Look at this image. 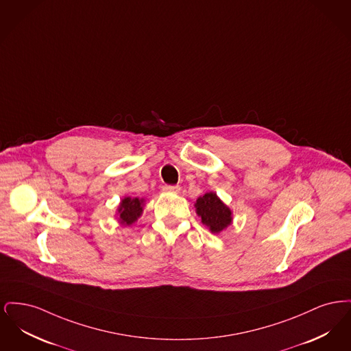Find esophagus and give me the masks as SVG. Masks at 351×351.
Instances as JSON below:
<instances>
[{
  "mask_svg": "<svg viewBox=\"0 0 351 351\" xmlns=\"http://www.w3.org/2000/svg\"><path fill=\"white\" fill-rule=\"evenodd\" d=\"M165 191L166 192H171V193H179L180 192V186L179 185H166Z\"/></svg>",
  "mask_w": 351,
  "mask_h": 351,
  "instance_id": "1",
  "label": "esophagus"
}]
</instances>
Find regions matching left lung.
I'll return each mask as SVG.
<instances>
[{"mask_svg":"<svg viewBox=\"0 0 351 351\" xmlns=\"http://www.w3.org/2000/svg\"><path fill=\"white\" fill-rule=\"evenodd\" d=\"M195 208L202 225L213 234L221 233L233 223L232 209L212 191L200 196L195 202Z\"/></svg>","mask_w":351,"mask_h":351,"instance_id":"1","label":"left lung"}]
</instances>
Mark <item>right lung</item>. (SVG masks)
Listing matches in <instances>:
<instances>
[{
    "instance_id": "obj_1",
    "label": "right lung",
    "mask_w": 351,
    "mask_h": 351,
    "mask_svg": "<svg viewBox=\"0 0 351 351\" xmlns=\"http://www.w3.org/2000/svg\"><path fill=\"white\" fill-rule=\"evenodd\" d=\"M145 208V199L123 197L117 208V219L119 225L130 226L142 216Z\"/></svg>"
}]
</instances>
